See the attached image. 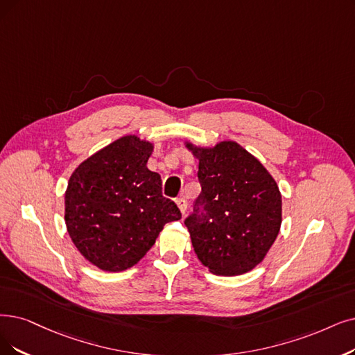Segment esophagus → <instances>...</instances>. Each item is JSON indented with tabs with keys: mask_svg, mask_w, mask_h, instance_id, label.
<instances>
[{
	"mask_svg": "<svg viewBox=\"0 0 355 355\" xmlns=\"http://www.w3.org/2000/svg\"><path fill=\"white\" fill-rule=\"evenodd\" d=\"M176 204H178V207H179V209H180L182 214L185 216V212H187V209H188V202H187L185 198H178V200H176Z\"/></svg>",
	"mask_w": 355,
	"mask_h": 355,
	"instance_id": "34e87169",
	"label": "esophagus"
}]
</instances>
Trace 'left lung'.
I'll list each match as a JSON object with an SVG mask.
<instances>
[{"label": "left lung", "mask_w": 355, "mask_h": 355, "mask_svg": "<svg viewBox=\"0 0 355 355\" xmlns=\"http://www.w3.org/2000/svg\"><path fill=\"white\" fill-rule=\"evenodd\" d=\"M188 148L200 159L201 193L185 218L198 259L212 274L234 277L253 269L281 227V193L268 170L233 141Z\"/></svg>", "instance_id": "left-lung-1"}]
</instances>
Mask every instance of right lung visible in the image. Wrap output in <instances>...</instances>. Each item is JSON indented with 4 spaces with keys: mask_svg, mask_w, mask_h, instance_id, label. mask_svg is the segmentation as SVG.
<instances>
[{
    "mask_svg": "<svg viewBox=\"0 0 355 355\" xmlns=\"http://www.w3.org/2000/svg\"><path fill=\"white\" fill-rule=\"evenodd\" d=\"M153 146L122 137L83 162L65 192V224L84 258L103 271H123L154 245L168 221L182 218L163 196L147 162Z\"/></svg>",
    "mask_w": 355,
    "mask_h": 355,
    "instance_id": "right-lung-1",
    "label": "right lung"
}]
</instances>
